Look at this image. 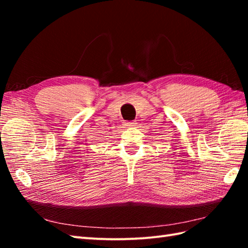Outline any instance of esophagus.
<instances>
[{"instance_id": "esophagus-1", "label": "esophagus", "mask_w": 248, "mask_h": 248, "mask_svg": "<svg viewBox=\"0 0 248 248\" xmlns=\"http://www.w3.org/2000/svg\"><path fill=\"white\" fill-rule=\"evenodd\" d=\"M124 125H125V127H128V128L134 127V125H136V123H135V121H127V123L124 124Z\"/></svg>"}]
</instances>
